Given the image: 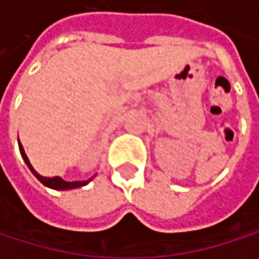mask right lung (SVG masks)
Returning a JSON list of instances; mask_svg holds the SVG:
<instances>
[{
    "mask_svg": "<svg viewBox=\"0 0 259 259\" xmlns=\"http://www.w3.org/2000/svg\"><path fill=\"white\" fill-rule=\"evenodd\" d=\"M19 141V139H17ZM19 150H20V154H22V157H23V160H25V163H26V166L29 167V170L35 175V178L41 182V184H44L46 187H49V188H53V190H72V188H78V187H82V185H85L89 181H75V182H68V181H63L62 178L59 177H55V178H46V177H41L39 174H36L35 169L32 167V164L29 163V160H28V157H26V154H25V150H23V147H22V144H20V141H19Z\"/></svg>",
    "mask_w": 259,
    "mask_h": 259,
    "instance_id": "add662e5",
    "label": "right lung"
}]
</instances>
